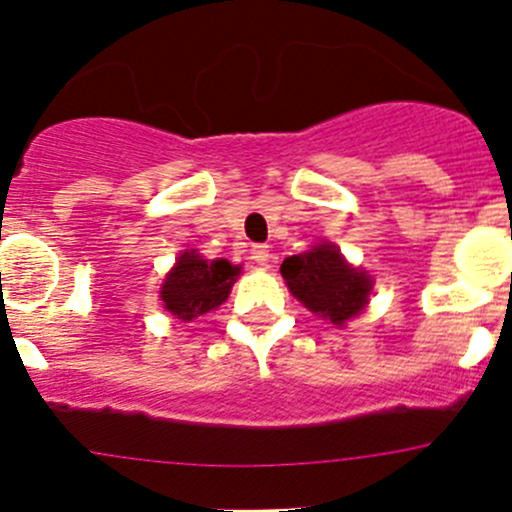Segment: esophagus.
Instances as JSON below:
<instances>
[{"label": "esophagus", "mask_w": 512, "mask_h": 512, "mask_svg": "<svg viewBox=\"0 0 512 512\" xmlns=\"http://www.w3.org/2000/svg\"><path fill=\"white\" fill-rule=\"evenodd\" d=\"M250 257L257 262V265L265 267L267 262H270V247H267V245H252Z\"/></svg>", "instance_id": "obj_1"}]
</instances>
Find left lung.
Segmentation results:
<instances>
[{
	"label": "left lung",
	"instance_id": "8db88e82",
	"mask_svg": "<svg viewBox=\"0 0 512 512\" xmlns=\"http://www.w3.org/2000/svg\"><path fill=\"white\" fill-rule=\"evenodd\" d=\"M289 292L319 317L342 327L366 307L371 277L352 267L332 242H319L312 250L287 257L280 267Z\"/></svg>",
	"mask_w": 512,
	"mask_h": 512
}]
</instances>
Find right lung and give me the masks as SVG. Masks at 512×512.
I'll return each instance as SVG.
<instances>
[{
    "mask_svg": "<svg viewBox=\"0 0 512 512\" xmlns=\"http://www.w3.org/2000/svg\"><path fill=\"white\" fill-rule=\"evenodd\" d=\"M240 267L227 260H203L195 250H185L160 287L163 307L180 322H193L225 302Z\"/></svg>",
    "mask_w": 512,
    "mask_h": 512,
    "instance_id": "add662e5",
    "label": "right lung"
}]
</instances>
